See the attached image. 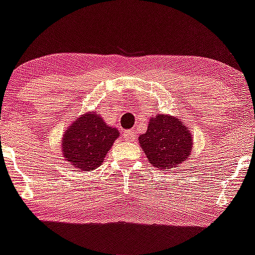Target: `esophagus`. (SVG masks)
Listing matches in <instances>:
<instances>
[{
	"label": "esophagus",
	"instance_id": "1",
	"mask_svg": "<svg viewBox=\"0 0 255 255\" xmlns=\"http://www.w3.org/2000/svg\"><path fill=\"white\" fill-rule=\"evenodd\" d=\"M124 136L126 140H134L135 139V131L134 130H127L124 133Z\"/></svg>",
	"mask_w": 255,
	"mask_h": 255
}]
</instances>
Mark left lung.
I'll return each instance as SVG.
<instances>
[{"label": "left lung", "mask_w": 255, "mask_h": 255, "mask_svg": "<svg viewBox=\"0 0 255 255\" xmlns=\"http://www.w3.org/2000/svg\"><path fill=\"white\" fill-rule=\"evenodd\" d=\"M192 136L180 120L160 115L149 120L148 129L139 136V143L148 161L158 168H172L186 160L192 149Z\"/></svg>", "instance_id": "left-lung-1"}]
</instances>
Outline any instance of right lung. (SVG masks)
Segmentation results:
<instances>
[{
    "label": "right lung",
    "instance_id": "right-lung-1",
    "mask_svg": "<svg viewBox=\"0 0 255 255\" xmlns=\"http://www.w3.org/2000/svg\"><path fill=\"white\" fill-rule=\"evenodd\" d=\"M118 136V129L104 124L97 114L82 115L64 133L61 142L64 158L79 171L95 170L102 164Z\"/></svg>",
    "mask_w": 255,
    "mask_h": 255
}]
</instances>
